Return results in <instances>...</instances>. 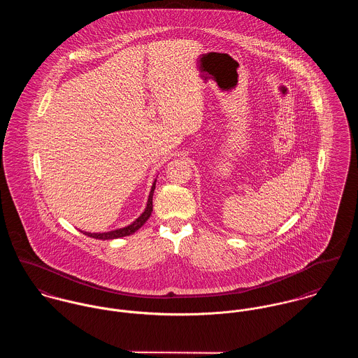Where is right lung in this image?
Returning <instances> with one entry per match:
<instances>
[{
    "mask_svg": "<svg viewBox=\"0 0 358 358\" xmlns=\"http://www.w3.org/2000/svg\"><path fill=\"white\" fill-rule=\"evenodd\" d=\"M155 182L157 179L153 182V186L150 189V194H149V199H148V204L145 210L142 212V215L135 219L131 224L125 226V227H121V229H117V230H111V231H104V233H88V231H83L85 236L88 237H92V238H96V240H114V238H121V237H127V236H131L134 234L135 231H138L146 222L148 219L150 217L152 212H153V194L154 189H155Z\"/></svg>",
    "mask_w": 358,
    "mask_h": 358,
    "instance_id": "obj_1",
    "label": "right lung"
}]
</instances>
